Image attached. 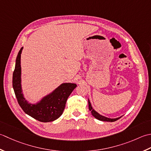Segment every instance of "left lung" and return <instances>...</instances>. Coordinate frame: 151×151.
Returning a JSON list of instances; mask_svg holds the SVG:
<instances>
[{
  "instance_id": "1",
  "label": "left lung",
  "mask_w": 151,
  "mask_h": 151,
  "mask_svg": "<svg viewBox=\"0 0 151 151\" xmlns=\"http://www.w3.org/2000/svg\"><path fill=\"white\" fill-rule=\"evenodd\" d=\"M88 108H89V110L91 111L92 115H93V116H94V117L98 120H100V121H101L114 122V121H117L118 119L121 118V117H119V118H116V119H109V118L106 117V116H104L101 115L99 114V113H98L96 111L93 109V107L91 106V104L90 102V101H89V100H88Z\"/></svg>"
}]
</instances>
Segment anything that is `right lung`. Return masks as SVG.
<instances>
[{
    "label": "right lung",
    "instance_id": "1",
    "mask_svg": "<svg viewBox=\"0 0 151 151\" xmlns=\"http://www.w3.org/2000/svg\"><path fill=\"white\" fill-rule=\"evenodd\" d=\"M22 50L23 47H21L16 58L12 80V85L18 104L24 113L38 121L43 122L53 121L63 114L68 98L77 85L70 83H63L53 93L45 96L39 103L29 104L23 97L21 85V54Z\"/></svg>",
    "mask_w": 151,
    "mask_h": 151
}]
</instances>
